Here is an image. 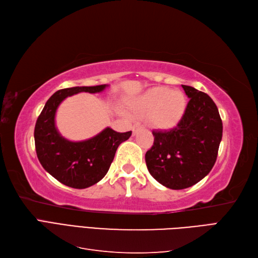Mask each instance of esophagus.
I'll return each mask as SVG.
<instances>
[{
  "instance_id": "obj_1",
  "label": "esophagus",
  "mask_w": 258,
  "mask_h": 258,
  "mask_svg": "<svg viewBox=\"0 0 258 258\" xmlns=\"http://www.w3.org/2000/svg\"><path fill=\"white\" fill-rule=\"evenodd\" d=\"M143 126L141 123H139V122H137L134 127H132V131H134V135H136V132L140 129V128H142Z\"/></svg>"
}]
</instances>
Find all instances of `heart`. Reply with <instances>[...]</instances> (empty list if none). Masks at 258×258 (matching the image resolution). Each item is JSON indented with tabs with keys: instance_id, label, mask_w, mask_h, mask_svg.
I'll return each instance as SVG.
<instances>
[{
	"instance_id": "b5f03b06",
	"label": "heart",
	"mask_w": 258,
	"mask_h": 258,
	"mask_svg": "<svg viewBox=\"0 0 258 258\" xmlns=\"http://www.w3.org/2000/svg\"><path fill=\"white\" fill-rule=\"evenodd\" d=\"M186 98L182 91L167 87H156L132 101L131 111L138 115L151 113V119L157 126H173L183 114Z\"/></svg>"
}]
</instances>
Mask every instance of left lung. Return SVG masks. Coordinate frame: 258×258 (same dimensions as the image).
Listing matches in <instances>:
<instances>
[{"mask_svg": "<svg viewBox=\"0 0 258 258\" xmlns=\"http://www.w3.org/2000/svg\"><path fill=\"white\" fill-rule=\"evenodd\" d=\"M182 87L189 98L182 118L170 130H153L154 144L145 154L152 176L170 189L187 188L209 174L223 136L214 101L190 86Z\"/></svg>", "mask_w": 258, "mask_h": 258, "instance_id": "obj_1", "label": "left lung"}]
</instances>
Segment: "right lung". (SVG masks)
Segmentation results:
<instances>
[{
	"mask_svg": "<svg viewBox=\"0 0 258 258\" xmlns=\"http://www.w3.org/2000/svg\"><path fill=\"white\" fill-rule=\"evenodd\" d=\"M106 87L107 85H99L58 90L47 100L36 120L34 141L38 160L50 175L72 188H87L101 181L110 169L117 147L132 132L120 134L107 127L85 141H69L56 128L57 108L68 97L79 92L97 93Z\"/></svg>",
	"mask_w": 258,
	"mask_h": 258,
	"instance_id": "1",
	"label": "right lung"
}]
</instances>
